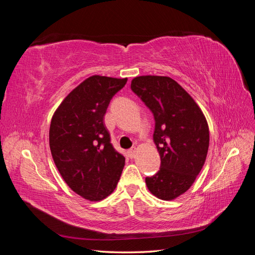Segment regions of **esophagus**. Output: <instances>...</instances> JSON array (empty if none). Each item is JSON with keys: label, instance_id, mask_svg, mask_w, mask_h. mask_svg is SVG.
Returning <instances> with one entry per match:
<instances>
[{"label": "esophagus", "instance_id": "esophagus-1", "mask_svg": "<svg viewBox=\"0 0 255 255\" xmlns=\"http://www.w3.org/2000/svg\"><path fill=\"white\" fill-rule=\"evenodd\" d=\"M135 154H136V149L135 148H132V149L128 150V155H129L130 158L135 157Z\"/></svg>", "mask_w": 255, "mask_h": 255}]
</instances>
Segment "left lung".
I'll list each match as a JSON object with an SVG mask.
<instances>
[{"mask_svg":"<svg viewBox=\"0 0 255 255\" xmlns=\"http://www.w3.org/2000/svg\"><path fill=\"white\" fill-rule=\"evenodd\" d=\"M130 89L155 120L153 140L160 168L145 177L146 187L158 199L173 200L190 188L205 163L210 145L207 121L195 100L169 76H137Z\"/></svg>","mask_w":255,"mask_h":255,"instance_id":"left-lung-1","label":"left lung"}]
</instances>
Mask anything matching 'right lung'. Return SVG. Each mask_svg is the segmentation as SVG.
Returning a JSON list of instances; mask_svg holds the SVG:
<instances>
[{
	"label": "right lung",
	"mask_w": 255,
	"mask_h": 255,
	"mask_svg": "<svg viewBox=\"0 0 255 255\" xmlns=\"http://www.w3.org/2000/svg\"><path fill=\"white\" fill-rule=\"evenodd\" d=\"M128 79L92 75L69 94L54 113L50 149L60 175L89 201L109 197L117 186L125 156L115 150L104 125L113 97Z\"/></svg>",
	"instance_id": "right-lung-1"
}]
</instances>
